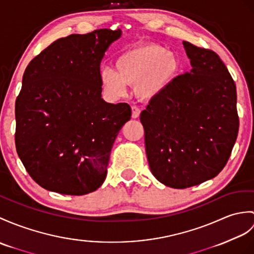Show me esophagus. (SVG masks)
I'll return each mask as SVG.
<instances>
[{
  "label": "esophagus",
  "mask_w": 254,
  "mask_h": 254,
  "mask_svg": "<svg viewBox=\"0 0 254 254\" xmlns=\"http://www.w3.org/2000/svg\"><path fill=\"white\" fill-rule=\"evenodd\" d=\"M139 114H140V109L137 107V106H132V118L133 119H136V118H138Z\"/></svg>",
  "instance_id": "34e87169"
}]
</instances>
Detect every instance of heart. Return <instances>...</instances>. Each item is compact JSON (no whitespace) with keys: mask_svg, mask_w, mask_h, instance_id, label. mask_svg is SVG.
Returning <instances> with one entry per match:
<instances>
[{"mask_svg":"<svg viewBox=\"0 0 254 254\" xmlns=\"http://www.w3.org/2000/svg\"><path fill=\"white\" fill-rule=\"evenodd\" d=\"M115 66L116 70L106 67L102 71L106 92L119 97L125 94L126 84H135V94L145 100L167 91L181 70L178 55L155 43L138 44L125 51Z\"/></svg>","mask_w":254,"mask_h":254,"instance_id":"obj_1","label":"heart"}]
</instances>
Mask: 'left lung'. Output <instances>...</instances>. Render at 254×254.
<instances>
[{
	"mask_svg": "<svg viewBox=\"0 0 254 254\" xmlns=\"http://www.w3.org/2000/svg\"><path fill=\"white\" fill-rule=\"evenodd\" d=\"M190 72L141 111L146 154L155 178L184 190L215 178L238 135L236 84L215 52L183 42Z\"/></svg>",
	"mask_w": 254,
	"mask_h": 254,
	"instance_id": "1",
	"label": "left lung"
}]
</instances>
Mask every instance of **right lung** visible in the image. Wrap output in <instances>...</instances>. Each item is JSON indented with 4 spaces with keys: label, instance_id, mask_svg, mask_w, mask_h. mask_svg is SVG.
Returning a JSON list of instances; mask_svg holds the SVG:
<instances>
[{
    "label": "right lung",
    "instance_id": "add662e5",
    "mask_svg": "<svg viewBox=\"0 0 254 254\" xmlns=\"http://www.w3.org/2000/svg\"><path fill=\"white\" fill-rule=\"evenodd\" d=\"M121 30L97 29L56 40L29 63L16 98V150L47 190L81 196L102 186L127 103L102 98L100 62Z\"/></svg>",
    "mask_w": 254,
    "mask_h": 254
}]
</instances>
